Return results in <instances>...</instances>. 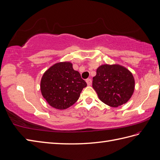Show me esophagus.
I'll return each instance as SVG.
<instances>
[{
  "label": "esophagus",
  "instance_id": "esophagus-1",
  "mask_svg": "<svg viewBox=\"0 0 160 160\" xmlns=\"http://www.w3.org/2000/svg\"><path fill=\"white\" fill-rule=\"evenodd\" d=\"M86 83L88 85H92V79H86Z\"/></svg>",
  "mask_w": 160,
  "mask_h": 160
}]
</instances>
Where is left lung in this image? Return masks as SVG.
Wrapping results in <instances>:
<instances>
[{"label":"left lung","mask_w":160,"mask_h":160,"mask_svg":"<svg viewBox=\"0 0 160 160\" xmlns=\"http://www.w3.org/2000/svg\"><path fill=\"white\" fill-rule=\"evenodd\" d=\"M134 85L132 72L119 64L101 65L92 81L99 99L112 107L126 103L133 94Z\"/></svg>","instance_id":"8db88e82"}]
</instances>
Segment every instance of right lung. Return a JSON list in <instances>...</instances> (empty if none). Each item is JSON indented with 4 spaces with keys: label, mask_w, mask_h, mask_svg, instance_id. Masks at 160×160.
Segmentation results:
<instances>
[{
    "label": "right lung",
    "mask_w": 160,
    "mask_h": 160,
    "mask_svg": "<svg viewBox=\"0 0 160 160\" xmlns=\"http://www.w3.org/2000/svg\"><path fill=\"white\" fill-rule=\"evenodd\" d=\"M87 86L80 73L69 62H58L44 72L41 81V92L48 103L57 109H66L79 99Z\"/></svg>",
    "instance_id": "add662e5"
}]
</instances>
